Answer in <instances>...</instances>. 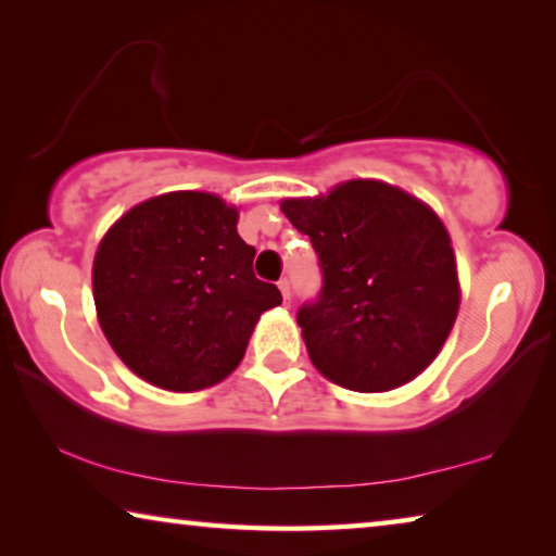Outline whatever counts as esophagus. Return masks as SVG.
<instances>
[{"label": "esophagus", "instance_id": "1", "mask_svg": "<svg viewBox=\"0 0 556 556\" xmlns=\"http://www.w3.org/2000/svg\"><path fill=\"white\" fill-rule=\"evenodd\" d=\"M279 292H281V296H285V302L289 304L292 302V285H289V279L285 277V279H279Z\"/></svg>", "mask_w": 556, "mask_h": 556}]
</instances>
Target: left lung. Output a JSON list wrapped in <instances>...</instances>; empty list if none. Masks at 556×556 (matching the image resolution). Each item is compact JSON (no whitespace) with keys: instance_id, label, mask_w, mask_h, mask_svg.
<instances>
[{"instance_id":"left-lung-1","label":"left lung","mask_w":556,"mask_h":556,"mask_svg":"<svg viewBox=\"0 0 556 556\" xmlns=\"http://www.w3.org/2000/svg\"><path fill=\"white\" fill-rule=\"evenodd\" d=\"M309 235L321 289L296 312L312 364L343 389L381 393L416 378L451 333L460 287L443 223L408 192L351 180L285 200Z\"/></svg>"}]
</instances>
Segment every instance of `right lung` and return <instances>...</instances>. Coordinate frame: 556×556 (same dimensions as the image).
I'll return each instance as SVG.
<instances>
[{"label":"right lung","mask_w":556,"mask_h":556,"mask_svg":"<svg viewBox=\"0 0 556 556\" xmlns=\"http://www.w3.org/2000/svg\"><path fill=\"white\" fill-rule=\"evenodd\" d=\"M237 210L207 192L140 202L93 260L101 329L130 371L165 391H200L240 364L260 314L281 304L254 277Z\"/></svg>","instance_id":"right-lung-1"}]
</instances>
